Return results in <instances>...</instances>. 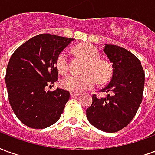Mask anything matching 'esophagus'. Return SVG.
Returning a JSON list of instances; mask_svg holds the SVG:
<instances>
[{
  "label": "esophagus",
  "mask_w": 155,
  "mask_h": 155,
  "mask_svg": "<svg viewBox=\"0 0 155 155\" xmlns=\"http://www.w3.org/2000/svg\"><path fill=\"white\" fill-rule=\"evenodd\" d=\"M79 95H80V94H77V93H71V98L77 97V96H79Z\"/></svg>",
  "instance_id": "34e87169"
}]
</instances>
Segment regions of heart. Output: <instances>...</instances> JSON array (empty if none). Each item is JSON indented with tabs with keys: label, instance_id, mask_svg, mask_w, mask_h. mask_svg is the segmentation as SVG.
Returning <instances> with one entry per match:
<instances>
[{
	"label": "heart",
	"instance_id": "obj_1",
	"mask_svg": "<svg viewBox=\"0 0 155 155\" xmlns=\"http://www.w3.org/2000/svg\"><path fill=\"white\" fill-rule=\"evenodd\" d=\"M78 54L84 56L87 60L83 74H70L61 81L62 87L71 91L80 93L91 89L96 84L97 80L101 83L107 81L111 74V69L107 62L100 60L99 51L90 45H80L75 48ZM56 67L60 73L64 74L69 67V51H62L56 60Z\"/></svg>",
	"mask_w": 155,
	"mask_h": 155
}]
</instances>
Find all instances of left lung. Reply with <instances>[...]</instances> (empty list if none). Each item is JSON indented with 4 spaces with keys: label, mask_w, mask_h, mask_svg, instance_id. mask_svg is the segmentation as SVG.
<instances>
[{
    "label": "left lung",
    "mask_w": 155,
    "mask_h": 155,
    "mask_svg": "<svg viewBox=\"0 0 155 155\" xmlns=\"http://www.w3.org/2000/svg\"><path fill=\"white\" fill-rule=\"evenodd\" d=\"M103 51L112 64L110 81L101 91L108 94L92 96L86 116L95 128L114 133L127 126L136 114L143 98L144 71L140 60L124 48L105 44Z\"/></svg>",
    "instance_id": "left-lung-1"
}]
</instances>
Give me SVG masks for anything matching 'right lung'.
Wrapping results in <instances>:
<instances>
[{"mask_svg":"<svg viewBox=\"0 0 155 155\" xmlns=\"http://www.w3.org/2000/svg\"><path fill=\"white\" fill-rule=\"evenodd\" d=\"M74 39L51 34L35 35L12 54L6 68L5 84L10 104L26 126L44 129L57 121L70 99V92L45 87L58 79L56 60Z\"/></svg>","mask_w":155,"mask_h":155,"instance_id":"obj_1","label":"right lung"}]
</instances>
